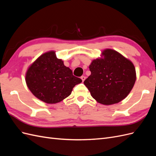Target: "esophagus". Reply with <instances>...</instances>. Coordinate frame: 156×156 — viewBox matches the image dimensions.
<instances>
[{"label":"esophagus","mask_w":156,"mask_h":156,"mask_svg":"<svg viewBox=\"0 0 156 156\" xmlns=\"http://www.w3.org/2000/svg\"><path fill=\"white\" fill-rule=\"evenodd\" d=\"M81 79H82V81H83V82H84V80H85V79H86V77H85V76H81Z\"/></svg>","instance_id":"obj_1"}]
</instances>
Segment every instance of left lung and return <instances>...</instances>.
<instances>
[{
	"mask_svg": "<svg viewBox=\"0 0 156 156\" xmlns=\"http://www.w3.org/2000/svg\"><path fill=\"white\" fill-rule=\"evenodd\" d=\"M91 75L84 81L92 97L109 105L125 99L136 81L135 68L131 61L119 52L105 49L100 57L89 66Z\"/></svg>",
	"mask_w": 156,
	"mask_h": 156,
	"instance_id": "left-lung-1",
	"label": "left lung"
}]
</instances>
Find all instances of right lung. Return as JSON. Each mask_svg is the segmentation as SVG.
<instances>
[{
	"label": "right lung",
	"mask_w": 156,
	"mask_h": 156,
	"mask_svg": "<svg viewBox=\"0 0 156 156\" xmlns=\"http://www.w3.org/2000/svg\"><path fill=\"white\" fill-rule=\"evenodd\" d=\"M25 81L36 98L46 103L54 104L72 94L73 87L82 80L73 75L72 71L56 57L55 51L41 55L28 68Z\"/></svg>",
	"instance_id": "obj_1"
}]
</instances>
